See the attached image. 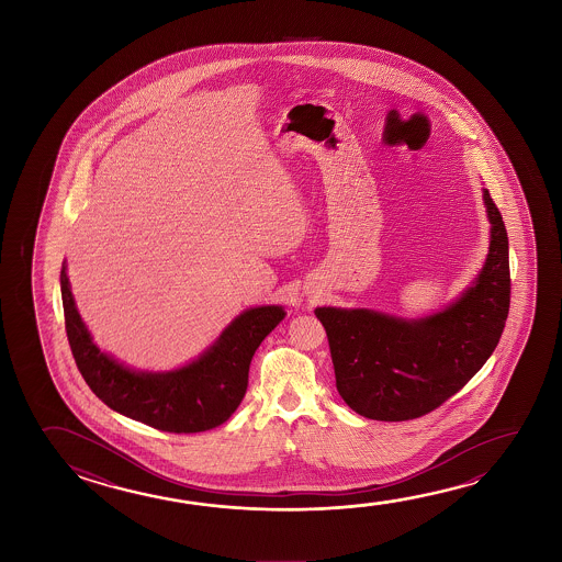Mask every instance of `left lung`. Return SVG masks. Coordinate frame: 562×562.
Wrapping results in <instances>:
<instances>
[{"label":"left lung","mask_w":562,"mask_h":562,"mask_svg":"<svg viewBox=\"0 0 562 562\" xmlns=\"http://www.w3.org/2000/svg\"><path fill=\"white\" fill-rule=\"evenodd\" d=\"M484 203L492 223L486 265L447 310L412 322L372 310H315L329 339L337 390L352 412L378 422L429 414L496 349L509 312V247L487 190Z\"/></svg>","instance_id":"1"}]
</instances>
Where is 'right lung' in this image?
<instances>
[{
    "mask_svg": "<svg viewBox=\"0 0 562 562\" xmlns=\"http://www.w3.org/2000/svg\"><path fill=\"white\" fill-rule=\"evenodd\" d=\"M60 292L66 335L86 384L117 414L166 432L207 431L225 424L247 394L255 350L285 315L280 305L247 310L200 359L153 374L127 369L95 347L76 310L65 265Z\"/></svg>",
    "mask_w": 562,
    "mask_h": 562,
    "instance_id": "obj_1",
    "label": "right lung"
}]
</instances>
